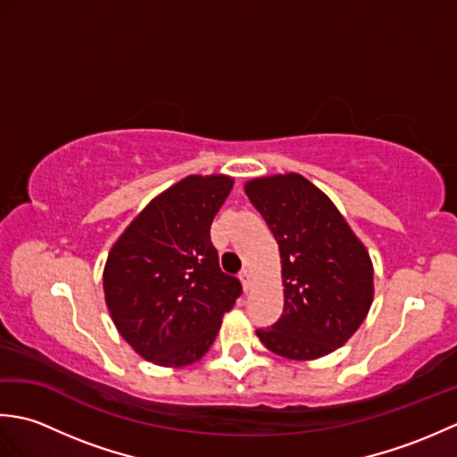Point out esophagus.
Listing matches in <instances>:
<instances>
[{"label":"esophagus","mask_w":457,"mask_h":457,"mask_svg":"<svg viewBox=\"0 0 457 457\" xmlns=\"http://www.w3.org/2000/svg\"><path fill=\"white\" fill-rule=\"evenodd\" d=\"M239 278H241V283H244V288L249 293V290H251V270H247V269L241 270Z\"/></svg>","instance_id":"obj_1"}]
</instances>
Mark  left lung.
<instances>
[{
  "label": "left lung",
  "mask_w": 457,
  "mask_h": 457,
  "mask_svg": "<svg viewBox=\"0 0 457 457\" xmlns=\"http://www.w3.org/2000/svg\"><path fill=\"white\" fill-rule=\"evenodd\" d=\"M280 251L283 316L257 329L270 352L308 361L342 347L373 303V263L334 202L296 172L245 184Z\"/></svg>",
  "instance_id": "1"
}]
</instances>
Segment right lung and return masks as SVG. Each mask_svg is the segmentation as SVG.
<instances>
[{"mask_svg":"<svg viewBox=\"0 0 457 457\" xmlns=\"http://www.w3.org/2000/svg\"><path fill=\"white\" fill-rule=\"evenodd\" d=\"M234 187L223 174L182 179L151 200L115 241L104 269L105 304L141 357L184 367L208 352L241 295L220 269L210 226Z\"/></svg>","mask_w":457,"mask_h":457,"instance_id":"add662e5","label":"right lung"}]
</instances>
